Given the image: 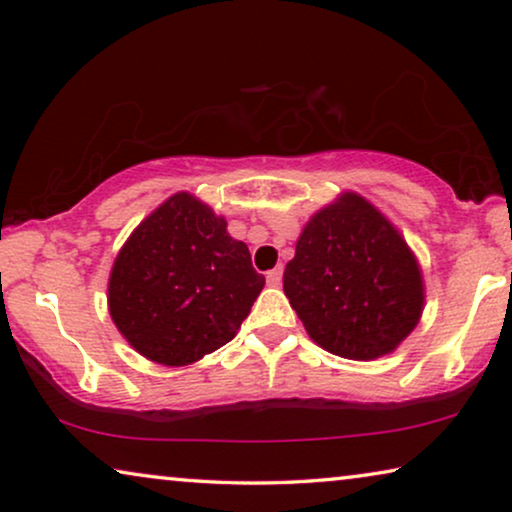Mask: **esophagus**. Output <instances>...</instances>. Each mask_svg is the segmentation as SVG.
Listing matches in <instances>:
<instances>
[{"label": "esophagus", "mask_w": 512, "mask_h": 512, "mask_svg": "<svg viewBox=\"0 0 512 512\" xmlns=\"http://www.w3.org/2000/svg\"><path fill=\"white\" fill-rule=\"evenodd\" d=\"M282 275H284L282 265H277L275 270H270L268 275H265V279H268V284H270V286H279V284H282Z\"/></svg>", "instance_id": "obj_1"}]
</instances>
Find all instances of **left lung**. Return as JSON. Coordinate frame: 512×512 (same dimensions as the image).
Returning <instances> with one entry per match:
<instances>
[{
    "instance_id": "8db88e82",
    "label": "left lung",
    "mask_w": 512,
    "mask_h": 512,
    "mask_svg": "<svg viewBox=\"0 0 512 512\" xmlns=\"http://www.w3.org/2000/svg\"><path fill=\"white\" fill-rule=\"evenodd\" d=\"M284 293L319 347L354 361L394 352L424 310L415 254L356 193H342L307 221L286 263Z\"/></svg>"
}]
</instances>
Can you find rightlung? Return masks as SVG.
<instances>
[{"mask_svg": "<svg viewBox=\"0 0 512 512\" xmlns=\"http://www.w3.org/2000/svg\"><path fill=\"white\" fill-rule=\"evenodd\" d=\"M226 219L174 193L135 228L109 277V314L146 359L188 366L235 338L265 277Z\"/></svg>", "mask_w": 512, "mask_h": 512, "instance_id": "obj_1", "label": "right lung"}]
</instances>
